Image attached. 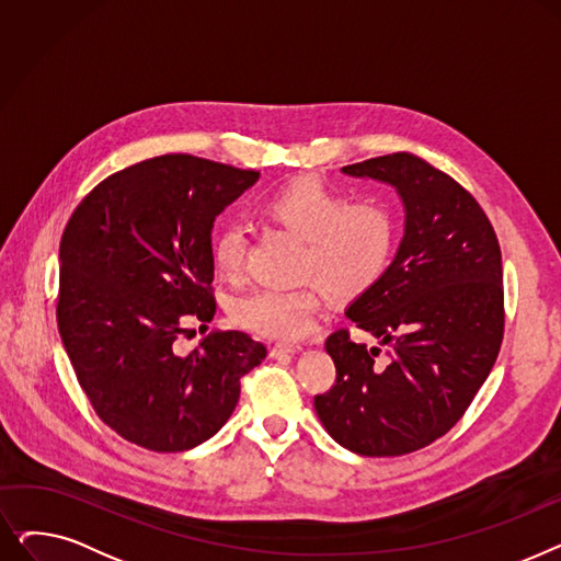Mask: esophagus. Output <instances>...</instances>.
<instances>
[{
	"label": "esophagus",
	"mask_w": 561,
	"mask_h": 561,
	"mask_svg": "<svg viewBox=\"0 0 561 561\" xmlns=\"http://www.w3.org/2000/svg\"><path fill=\"white\" fill-rule=\"evenodd\" d=\"M300 350H302L300 343H275L271 347V355L273 357H293V355H298Z\"/></svg>",
	"instance_id": "obj_1"
}]
</instances>
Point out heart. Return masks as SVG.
<instances>
[{"instance_id": "b5f03b06", "label": "heart", "mask_w": 561, "mask_h": 561, "mask_svg": "<svg viewBox=\"0 0 561 561\" xmlns=\"http://www.w3.org/2000/svg\"><path fill=\"white\" fill-rule=\"evenodd\" d=\"M265 216L307 241L300 275L325 284L334 296L347 298L373 286L391 259L396 218L377 199L350 197L316 180L282 186L263 202ZM248 231L241 222L225 225L214 239V265L222 279L236 282L245 271ZM322 309L318 284L300 288H254L239 296L231 318L239 325L282 341H296L311 332Z\"/></svg>"}]
</instances>
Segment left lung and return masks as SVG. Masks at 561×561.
<instances>
[{"mask_svg":"<svg viewBox=\"0 0 561 561\" xmlns=\"http://www.w3.org/2000/svg\"><path fill=\"white\" fill-rule=\"evenodd\" d=\"M343 172L393 186L404 206L391 265L345 309L389 362L334 332L336 385L313 407L350 453L400 457L444 436L489 377L505 328L503 259L476 197L423 159L400 152Z\"/></svg>","mask_w":561,"mask_h":561,"instance_id":"8db88e82","label":"left lung"}]
</instances>
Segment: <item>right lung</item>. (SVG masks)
I'll return each instance as SVG.
<instances>
[{"label":"right lung","instance_id":"right-lung-1","mask_svg":"<svg viewBox=\"0 0 561 561\" xmlns=\"http://www.w3.org/2000/svg\"><path fill=\"white\" fill-rule=\"evenodd\" d=\"M259 172L165 154L111 174L75 209L58 263L56 320L98 416L154 453L191 450L231 416L241 377L268 350L211 332L191 352V320L211 322L214 220Z\"/></svg>","mask_w":561,"mask_h":561}]
</instances>
